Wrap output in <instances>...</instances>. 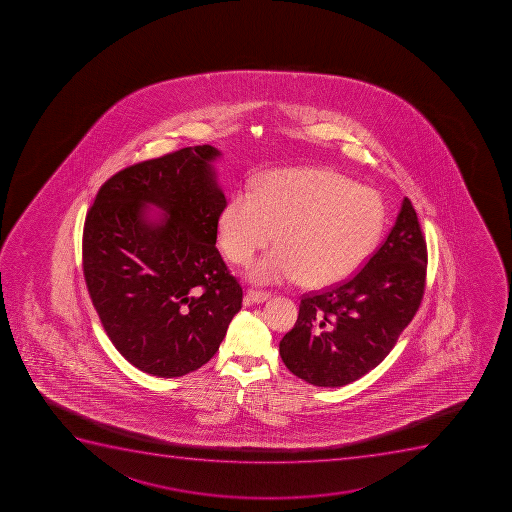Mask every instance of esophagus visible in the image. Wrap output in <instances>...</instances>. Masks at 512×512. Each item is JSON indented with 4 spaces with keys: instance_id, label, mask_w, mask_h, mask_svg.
I'll use <instances>...</instances> for the list:
<instances>
[{
    "instance_id": "obj_1",
    "label": "esophagus",
    "mask_w": 512,
    "mask_h": 512,
    "mask_svg": "<svg viewBox=\"0 0 512 512\" xmlns=\"http://www.w3.org/2000/svg\"><path fill=\"white\" fill-rule=\"evenodd\" d=\"M269 299V292H264V290L248 289L247 295H245V302L247 304H262V302Z\"/></svg>"
}]
</instances>
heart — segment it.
<instances>
[{"label": "heart", "mask_w": 512, "mask_h": 512, "mask_svg": "<svg viewBox=\"0 0 512 512\" xmlns=\"http://www.w3.org/2000/svg\"><path fill=\"white\" fill-rule=\"evenodd\" d=\"M384 198L325 168H287L260 178L253 192H235L218 217L228 259L248 265L275 240L280 247L250 270L255 284L304 279L327 287L367 262L385 227Z\"/></svg>", "instance_id": "1"}]
</instances>
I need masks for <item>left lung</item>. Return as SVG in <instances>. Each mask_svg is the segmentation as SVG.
Returning <instances> with one entry per match:
<instances>
[{"label":"left lung","instance_id":"left-lung-1","mask_svg":"<svg viewBox=\"0 0 512 512\" xmlns=\"http://www.w3.org/2000/svg\"><path fill=\"white\" fill-rule=\"evenodd\" d=\"M427 245L409 198L362 269L300 300L294 329L280 340L292 374L317 387L360 379L389 355L422 302Z\"/></svg>","mask_w":512,"mask_h":512}]
</instances>
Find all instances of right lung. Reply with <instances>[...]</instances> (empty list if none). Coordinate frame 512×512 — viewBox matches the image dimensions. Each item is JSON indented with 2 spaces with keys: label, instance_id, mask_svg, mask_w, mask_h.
Wrapping results in <instances>:
<instances>
[{
  "label": "right lung",
  "instance_id": "obj_1",
  "mask_svg": "<svg viewBox=\"0 0 512 512\" xmlns=\"http://www.w3.org/2000/svg\"><path fill=\"white\" fill-rule=\"evenodd\" d=\"M198 145L115 173L83 227V275L103 329L137 369L182 377L212 359L242 287L217 243L225 195ZM165 216L152 218L147 207Z\"/></svg>",
  "mask_w": 512,
  "mask_h": 512
}]
</instances>
